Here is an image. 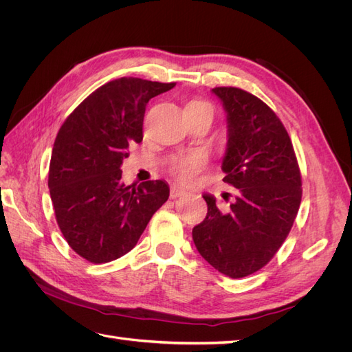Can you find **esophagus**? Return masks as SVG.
Masks as SVG:
<instances>
[{"instance_id": "1", "label": "esophagus", "mask_w": 352, "mask_h": 352, "mask_svg": "<svg viewBox=\"0 0 352 352\" xmlns=\"http://www.w3.org/2000/svg\"><path fill=\"white\" fill-rule=\"evenodd\" d=\"M186 194V190L182 188V186H179V185H172V188H170V198L172 199H176V198H179V197H184Z\"/></svg>"}]
</instances>
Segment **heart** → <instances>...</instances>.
Listing matches in <instances>:
<instances>
[{"mask_svg": "<svg viewBox=\"0 0 352 352\" xmlns=\"http://www.w3.org/2000/svg\"><path fill=\"white\" fill-rule=\"evenodd\" d=\"M202 104L208 105L207 102L201 100H192L186 104V109L194 107V105H202ZM206 166H207L206 154L194 153L176 160V162L172 164V167H170V172H172V175L179 180V182L192 184L195 182L202 170L206 168Z\"/></svg>", "mask_w": 352, "mask_h": 352, "instance_id": "heart-1", "label": "heart"}]
</instances>
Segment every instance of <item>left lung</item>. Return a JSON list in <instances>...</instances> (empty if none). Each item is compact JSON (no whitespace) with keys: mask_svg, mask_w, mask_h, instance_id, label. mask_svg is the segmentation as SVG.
I'll return each mask as SVG.
<instances>
[{"mask_svg":"<svg viewBox=\"0 0 352 352\" xmlns=\"http://www.w3.org/2000/svg\"><path fill=\"white\" fill-rule=\"evenodd\" d=\"M228 114L223 182L236 188L220 211L202 195L207 216L192 229L202 258L232 279L258 272L282 247L301 204V172L283 123L255 95L232 87L211 89Z\"/></svg>","mask_w":352,"mask_h":352,"instance_id":"8db88e82","label":"left lung"}]
</instances>
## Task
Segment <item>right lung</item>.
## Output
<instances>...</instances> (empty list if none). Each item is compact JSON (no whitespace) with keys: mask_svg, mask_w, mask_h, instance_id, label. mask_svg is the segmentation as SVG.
<instances>
[{"mask_svg":"<svg viewBox=\"0 0 352 352\" xmlns=\"http://www.w3.org/2000/svg\"><path fill=\"white\" fill-rule=\"evenodd\" d=\"M176 83L120 78L85 98L61 124L52 146L48 188L57 225L82 258H120L168 198L163 180L122 182L127 148L142 141L148 101Z\"/></svg>","mask_w":352,"mask_h":352,"instance_id":"1","label":"right lung"}]
</instances>
